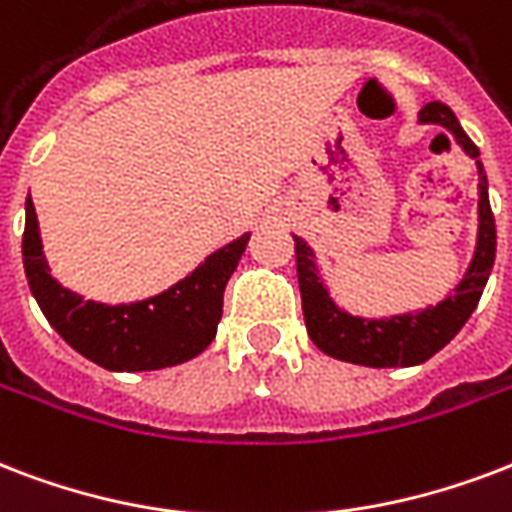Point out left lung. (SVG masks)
<instances>
[{
    "label": "left lung",
    "instance_id": "left-lung-1",
    "mask_svg": "<svg viewBox=\"0 0 512 512\" xmlns=\"http://www.w3.org/2000/svg\"><path fill=\"white\" fill-rule=\"evenodd\" d=\"M419 123H432V126H443L451 131L456 144L478 163V244H475L473 263L464 273L462 282L456 284L454 295L440 300L438 306L381 319L351 317L349 311L335 306V300L330 298L319 276L314 249L300 236H292L308 338L317 343L319 351H325L327 357H335V360L354 362L365 368H411V365L427 362L470 319L494 268L497 228H494V214L489 204V179H486L483 163L478 161L481 152L473 139L464 134L454 112L440 101H429L421 107Z\"/></svg>",
    "mask_w": 512,
    "mask_h": 512
}]
</instances>
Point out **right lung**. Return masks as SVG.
<instances>
[{"label":"right lung","mask_w":512,"mask_h":512,"mask_svg":"<svg viewBox=\"0 0 512 512\" xmlns=\"http://www.w3.org/2000/svg\"><path fill=\"white\" fill-rule=\"evenodd\" d=\"M249 233L212 252L185 279L136 303H96L66 290L50 276L39 222L26 198L23 268L29 290L53 330L74 351L115 373L161 370L198 357L214 341L222 317V295L236 271Z\"/></svg>","instance_id":"add662e5"}]
</instances>
